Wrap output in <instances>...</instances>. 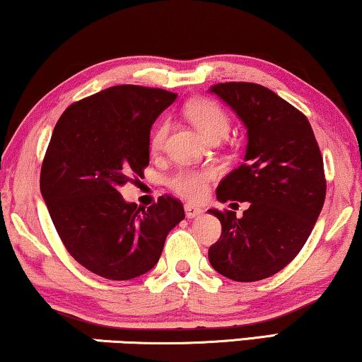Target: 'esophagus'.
Wrapping results in <instances>:
<instances>
[{
	"label": "esophagus",
	"mask_w": 362,
	"mask_h": 362,
	"mask_svg": "<svg viewBox=\"0 0 362 362\" xmlns=\"http://www.w3.org/2000/svg\"><path fill=\"white\" fill-rule=\"evenodd\" d=\"M185 212H186V216L189 217V219H194V217L202 214V209H201V207H197V206L186 204V206H185Z\"/></svg>",
	"instance_id": "obj_1"
}]
</instances>
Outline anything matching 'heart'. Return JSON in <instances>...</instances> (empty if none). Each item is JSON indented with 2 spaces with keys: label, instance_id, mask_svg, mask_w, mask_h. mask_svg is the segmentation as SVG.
Instances as JSON below:
<instances>
[{
  "label": "heart",
  "instance_id": "obj_1",
  "mask_svg": "<svg viewBox=\"0 0 362 362\" xmlns=\"http://www.w3.org/2000/svg\"><path fill=\"white\" fill-rule=\"evenodd\" d=\"M186 117L201 132L207 140H222L230 132V118L219 103L211 98H197L186 105ZM168 133L166 123H160L151 136V148L160 150L165 143ZM214 173L211 170H181L168 180V186L177 196L189 201H199L207 194V182L212 180Z\"/></svg>",
  "mask_w": 362,
  "mask_h": 362
}]
</instances>
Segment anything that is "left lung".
<instances>
[{
    "mask_svg": "<svg viewBox=\"0 0 362 362\" xmlns=\"http://www.w3.org/2000/svg\"><path fill=\"white\" fill-rule=\"evenodd\" d=\"M209 93L247 130L244 165L219 182L216 196L221 202L250 204L242 217L234 211H207L222 226L209 262L230 280L269 279L295 259L323 209V158L306 117L270 88L226 82Z\"/></svg>",
    "mask_w": 362,
    "mask_h": 362,
    "instance_id": "8db88e82",
    "label": "left lung"
}]
</instances>
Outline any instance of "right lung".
Wrapping results in <instances>:
<instances>
[{"label": "right lung", "mask_w": 362, "mask_h": 362, "mask_svg": "<svg viewBox=\"0 0 362 362\" xmlns=\"http://www.w3.org/2000/svg\"><path fill=\"white\" fill-rule=\"evenodd\" d=\"M176 93L115 86L72 103L59 118L41 170V194L61 240L87 270L132 280L160 260L185 219L175 197L136 207L120 187L150 165L153 123Z\"/></svg>", "instance_id": "add662e5"}]
</instances>
